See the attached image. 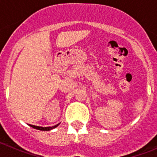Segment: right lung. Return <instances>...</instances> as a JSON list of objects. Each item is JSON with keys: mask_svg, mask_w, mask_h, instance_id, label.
<instances>
[{"mask_svg": "<svg viewBox=\"0 0 157 157\" xmlns=\"http://www.w3.org/2000/svg\"><path fill=\"white\" fill-rule=\"evenodd\" d=\"M59 125V123L56 124V125L53 126V127H38V126H34V125H31V124H29V126L31 127H33L34 129H37V130H44V131H48V130H51L52 129L56 128V127Z\"/></svg>", "mask_w": 157, "mask_h": 157, "instance_id": "add662e5", "label": "right lung"}]
</instances>
